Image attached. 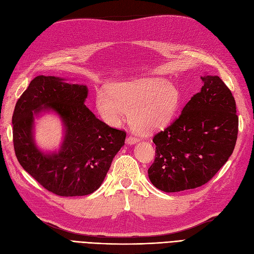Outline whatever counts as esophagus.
Listing matches in <instances>:
<instances>
[{"instance_id":"obj_1","label":"esophagus","mask_w":254,"mask_h":254,"mask_svg":"<svg viewBox=\"0 0 254 254\" xmlns=\"http://www.w3.org/2000/svg\"><path fill=\"white\" fill-rule=\"evenodd\" d=\"M139 142V139H136V137H134V136H131V135H129L127 139H126V143L128 144V145H133V144H135V143H137Z\"/></svg>"}]
</instances>
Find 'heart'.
Listing matches in <instances>:
<instances>
[{
    "label": "heart",
    "instance_id": "1",
    "mask_svg": "<svg viewBox=\"0 0 254 254\" xmlns=\"http://www.w3.org/2000/svg\"><path fill=\"white\" fill-rule=\"evenodd\" d=\"M181 92L175 83L163 78H139L113 83L99 89L96 108L110 126H119L129 112L132 126L151 131L170 123L178 112Z\"/></svg>",
    "mask_w": 254,
    "mask_h": 254
}]
</instances>
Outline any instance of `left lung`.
<instances>
[{"label":"left lung","mask_w":254,"mask_h":254,"mask_svg":"<svg viewBox=\"0 0 254 254\" xmlns=\"http://www.w3.org/2000/svg\"><path fill=\"white\" fill-rule=\"evenodd\" d=\"M201 80V90L179 118L153 136L156 158L148 177L165 193L203 186L234 150L238 132L235 99L218 76L205 74Z\"/></svg>","instance_id":"left-lung-1"}]
</instances>
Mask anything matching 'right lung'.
Listing matches in <instances>:
<instances>
[{
    "label": "right lung",
    "instance_id": "obj_1",
    "mask_svg": "<svg viewBox=\"0 0 254 254\" xmlns=\"http://www.w3.org/2000/svg\"><path fill=\"white\" fill-rule=\"evenodd\" d=\"M40 75L30 81L12 115L13 147L21 166L58 196L92 194L102 186L126 132L109 127L84 105L86 84ZM56 114L64 128L60 148L44 152L34 140V120Z\"/></svg>",
    "mask_w": 254,
    "mask_h": 254
}]
</instances>
